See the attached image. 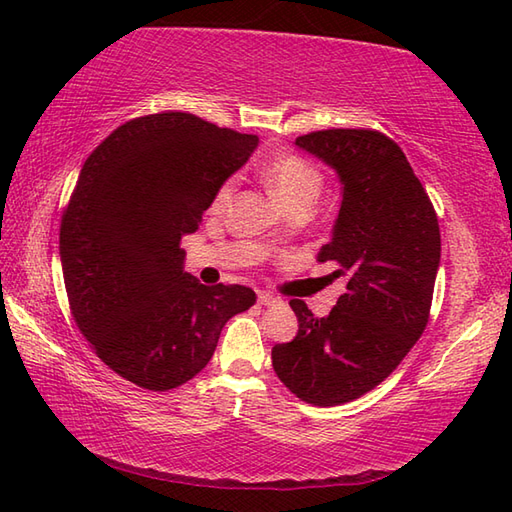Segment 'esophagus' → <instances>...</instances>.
<instances>
[{
  "instance_id": "1",
  "label": "esophagus",
  "mask_w": 512,
  "mask_h": 512,
  "mask_svg": "<svg viewBox=\"0 0 512 512\" xmlns=\"http://www.w3.org/2000/svg\"><path fill=\"white\" fill-rule=\"evenodd\" d=\"M257 301H259V306H264V308H268V306H275V303H279V299H277V297H273V295H268V292H259V295H257Z\"/></svg>"
}]
</instances>
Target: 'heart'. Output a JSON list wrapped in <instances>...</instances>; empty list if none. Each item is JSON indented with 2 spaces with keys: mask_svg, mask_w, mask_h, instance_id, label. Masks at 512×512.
<instances>
[{
  "mask_svg": "<svg viewBox=\"0 0 512 512\" xmlns=\"http://www.w3.org/2000/svg\"><path fill=\"white\" fill-rule=\"evenodd\" d=\"M264 176L268 180V187L273 189L277 200L284 204L286 209L312 206L323 189V173L314 167L310 160L297 154H281L275 160H270L268 167L264 169ZM233 191L235 180H224L213 193L211 211L222 213L228 202H231Z\"/></svg>",
  "mask_w": 512,
  "mask_h": 512,
  "instance_id": "b5f03b06",
  "label": "heart"
}]
</instances>
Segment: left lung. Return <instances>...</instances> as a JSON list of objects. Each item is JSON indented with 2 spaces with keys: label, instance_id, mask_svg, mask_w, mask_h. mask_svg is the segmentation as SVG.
Wrapping results in <instances>:
<instances>
[{
  "label": "left lung",
  "instance_id": "8db88e82",
  "mask_svg": "<svg viewBox=\"0 0 512 512\" xmlns=\"http://www.w3.org/2000/svg\"><path fill=\"white\" fill-rule=\"evenodd\" d=\"M297 147L330 165L343 184L332 242L345 292L328 317L292 299L299 332L273 347L292 394L317 407L361 398L394 372L427 328L440 266V226L402 149L374 129H321Z\"/></svg>",
  "mask_w": 512,
  "mask_h": 512
}]
</instances>
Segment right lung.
Instances as JSON below:
<instances>
[{
    "mask_svg": "<svg viewBox=\"0 0 512 512\" xmlns=\"http://www.w3.org/2000/svg\"><path fill=\"white\" fill-rule=\"evenodd\" d=\"M259 138L187 112L127 121L96 147L61 217L72 317L101 361L151 391L202 372L226 321L257 301L246 286H204L182 270L220 184Z\"/></svg>",
    "mask_w": 512,
    "mask_h": 512,
    "instance_id": "right-lung-1",
    "label": "right lung"
}]
</instances>
